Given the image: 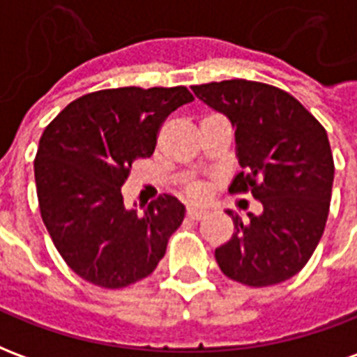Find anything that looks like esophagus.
<instances>
[{"label": "esophagus", "instance_id": "esophagus-1", "mask_svg": "<svg viewBox=\"0 0 357 357\" xmlns=\"http://www.w3.org/2000/svg\"><path fill=\"white\" fill-rule=\"evenodd\" d=\"M204 214H206V212L202 208H195V206H189V208H187V218H191V220H202Z\"/></svg>", "mask_w": 357, "mask_h": 357}]
</instances>
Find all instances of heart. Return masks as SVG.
<instances>
[{"instance_id":"1","label":"heart","mask_w":357,"mask_h":357,"mask_svg":"<svg viewBox=\"0 0 357 357\" xmlns=\"http://www.w3.org/2000/svg\"><path fill=\"white\" fill-rule=\"evenodd\" d=\"M187 193L189 197H193V199H201L202 197V187L201 185H191L187 189Z\"/></svg>"}]
</instances>
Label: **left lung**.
I'll return each instance as SVG.
<instances>
[{"instance_id": "obj_1", "label": "left lung", "mask_w": 357, "mask_h": 357, "mask_svg": "<svg viewBox=\"0 0 357 357\" xmlns=\"http://www.w3.org/2000/svg\"><path fill=\"white\" fill-rule=\"evenodd\" d=\"M235 128L241 168L231 193L250 191L262 214L233 216L235 233L216 248L225 275L268 287L296 275L327 224L335 164L327 132L292 95L268 84L225 80L191 88Z\"/></svg>"}]
</instances>
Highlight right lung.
Segmentation results:
<instances>
[{"mask_svg": "<svg viewBox=\"0 0 357 357\" xmlns=\"http://www.w3.org/2000/svg\"><path fill=\"white\" fill-rule=\"evenodd\" d=\"M193 101L178 88H118L73 101L51 122L34 160L40 212L74 273L105 289L151 275L185 206L160 195L137 216L122 185L132 164L153 155L166 116Z\"/></svg>", "mask_w": 357, "mask_h": 357, "instance_id": "right-lung-1", "label": "right lung"}]
</instances>
